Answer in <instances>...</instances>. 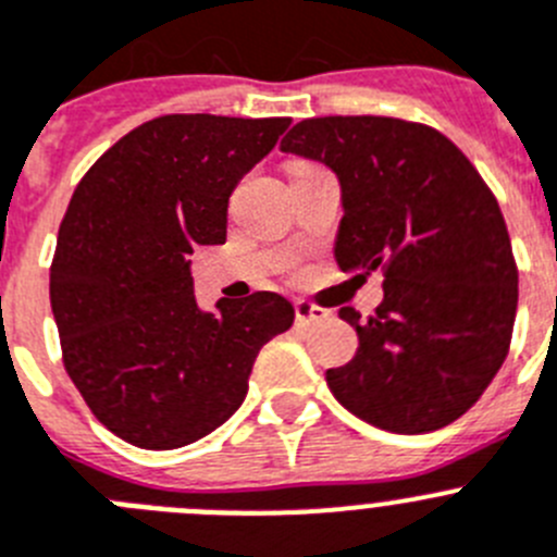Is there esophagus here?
Returning <instances> with one entry per match:
<instances>
[{"instance_id": "1", "label": "esophagus", "mask_w": 557, "mask_h": 557, "mask_svg": "<svg viewBox=\"0 0 557 557\" xmlns=\"http://www.w3.org/2000/svg\"><path fill=\"white\" fill-rule=\"evenodd\" d=\"M329 318V309H320V306L309 304V300H298V304H295V320H298V325H314L323 323V320Z\"/></svg>"}]
</instances>
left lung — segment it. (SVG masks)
Segmentation results:
<instances>
[{"mask_svg":"<svg viewBox=\"0 0 557 557\" xmlns=\"http://www.w3.org/2000/svg\"><path fill=\"white\" fill-rule=\"evenodd\" d=\"M282 151L339 182L336 264L386 275L375 314L339 309L359 350L325 372L334 397L389 433L450 425L503 367L517 318L511 237L481 173L442 132L381 115L306 119Z\"/></svg>","mask_w":557,"mask_h":557,"instance_id":"8db88e82","label":"left lung"}]
</instances>
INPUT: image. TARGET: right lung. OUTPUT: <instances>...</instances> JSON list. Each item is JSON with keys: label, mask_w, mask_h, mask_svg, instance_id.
I'll return each instance as SVG.
<instances>
[{"label": "right lung", "mask_w": 557, "mask_h": 557, "mask_svg": "<svg viewBox=\"0 0 557 557\" xmlns=\"http://www.w3.org/2000/svg\"><path fill=\"white\" fill-rule=\"evenodd\" d=\"M289 119L162 115L85 173L60 223L49 298L71 381L96 420L176 450L243 406L264 342L293 325L275 293L201 309L190 253L226 243L228 196Z\"/></svg>", "instance_id": "1"}]
</instances>
